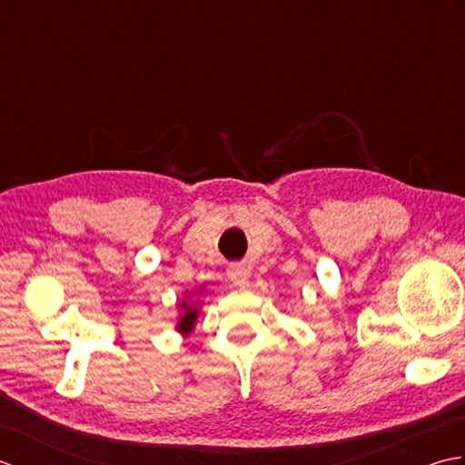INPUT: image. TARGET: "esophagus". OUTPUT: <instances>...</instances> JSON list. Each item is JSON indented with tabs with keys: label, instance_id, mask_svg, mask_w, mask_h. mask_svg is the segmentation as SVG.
<instances>
[{
	"label": "esophagus",
	"instance_id": "esophagus-1",
	"mask_svg": "<svg viewBox=\"0 0 465 465\" xmlns=\"http://www.w3.org/2000/svg\"><path fill=\"white\" fill-rule=\"evenodd\" d=\"M227 278H230L235 285H248L250 273H248V270L243 268V265L233 263V265H230V268H227Z\"/></svg>",
	"mask_w": 465,
	"mask_h": 465
}]
</instances>
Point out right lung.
Wrapping results in <instances>:
<instances>
[{
    "instance_id": "obj_1",
    "label": "right lung",
    "mask_w": 465,
    "mask_h": 465,
    "mask_svg": "<svg viewBox=\"0 0 465 465\" xmlns=\"http://www.w3.org/2000/svg\"><path fill=\"white\" fill-rule=\"evenodd\" d=\"M182 308H183V315L180 318V322H177V331H182L183 335H187V333L193 330V325H195L197 305L182 302Z\"/></svg>"
}]
</instances>
